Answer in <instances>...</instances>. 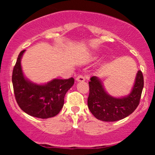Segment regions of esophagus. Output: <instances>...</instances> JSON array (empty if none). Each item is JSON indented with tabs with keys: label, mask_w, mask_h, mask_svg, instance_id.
Masks as SVG:
<instances>
[{
	"label": "esophagus",
	"mask_w": 155,
	"mask_h": 155,
	"mask_svg": "<svg viewBox=\"0 0 155 155\" xmlns=\"http://www.w3.org/2000/svg\"><path fill=\"white\" fill-rule=\"evenodd\" d=\"M76 80L77 81H84L85 80V79H84V77L82 75H79V76H76Z\"/></svg>",
	"instance_id": "34e87169"
}]
</instances>
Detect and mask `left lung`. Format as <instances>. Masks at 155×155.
<instances>
[{
    "label": "left lung",
    "mask_w": 155,
    "mask_h": 155,
    "mask_svg": "<svg viewBox=\"0 0 155 155\" xmlns=\"http://www.w3.org/2000/svg\"><path fill=\"white\" fill-rule=\"evenodd\" d=\"M89 86L87 105L93 116L104 122H115L129 116L138 107L143 87V76L142 72L138 71L131 92L121 97L108 94L101 80L97 76L90 78Z\"/></svg>",
    "instance_id": "obj_1"
}]
</instances>
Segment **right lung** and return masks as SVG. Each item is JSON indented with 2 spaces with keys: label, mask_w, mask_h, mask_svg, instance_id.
<instances>
[{
  "label": "right lung",
  "mask_w": 155,
  "mask_h": 155,
  "mask_svg": "<svg viewBox=\"0 0 155 155\" xmlns=\"http://www.w3.org/2000/svg\"><path fill=\"white\" fill-rule=\"evenodd\" d=\"M25 50L19 54L12 73V84L17 104L28 114L47 119L59 114L64 105V97L74 85V78L54 79L44 84L33 83L23 74L21 60Z\"/></svg>",
  "instance_id": "right-lung-1"
}]
</instances>
